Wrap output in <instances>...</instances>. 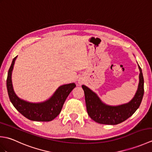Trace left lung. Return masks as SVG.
Here are the masks:
<instances>
[{"label":"left lung","instance_id":"obj_1","mask_svg":"<svg viewBox=\"0 0 152 152\" xmlns=\"http://www.w3.org/2000/svg\"><path fill=\"white\" fill-rule=\"evenodd\" d=\"M139 83L137 91L131 101L118 106H110L103 102L96 93L82 85L88 114L93 120L101 124L117 125L125 121L139 107L144 95V78L142 69L138 65Z\"/></svg>","mask_w":152,"mask_h":152}]
</instances>
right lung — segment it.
I'll return each mask as SVG.
<instances>
[{"mask_svg": "<svg viewBox=\"0 0 152 152\" xmlns=\"http://www.w3.org/2000/svg\"><path fill=\"white\" fill-rule=\"evenodd\" d=\"M17 57H14L12 61L6 80V87L11 102L19 113L30 120L36 121L53 120L60 114L64 101L75 88L76 84L70 83L59 86L53 95L44 102H30L19 98L14 91L12 82V73Z\"/></svg>", "mask_w": 152, "mask_h": 152, "instance_id": "obj_1", "label": "right lung"}]
</instances>
